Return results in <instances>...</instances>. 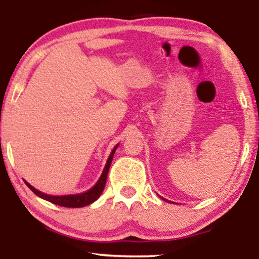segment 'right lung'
I'll use <instances>...</instances> for the list:
<instances>
[{"label":"right lung","instance_id":"obj_1","mask_svg":"<svg viewBox=\"0 0 259 259\" xmlns=\"http://www.w3.org/2000/svg\"><path fill=\"white\" fill-rule=\"evenodd\" d=\"M116 147L118 146H115L114 148H113L112 153H111V155H109L107 162H106V166L104 168V172H102V175L100 177V179H99L98 183L95 184V185L92 187L91 190H88L87 192H83L80 194H70V196H49V194L42 193V192H40V191H37L36 189H34V187L29 185L28 183H26L27 186L29 187V189L33 191L36 196L44 198V199L51 201V203L55 204V205H60V206L82 207V206H86V205H90L101 196L102 191H104V189H105L106 180H107L108 169H109V166H111V162L113 160V155H114Z\"/></svg>","mask_w":259,"mask_h":259}]
</instances>
